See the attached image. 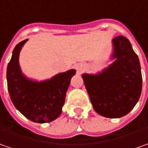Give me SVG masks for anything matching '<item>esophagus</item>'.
<instances>
[{"mask_svg": "<svg viewBox=\"0 0 148 148\" xmlns=\"http://www.w3.org/2000/svg\"><path fill=\"white\" fill-rule=\"evenodd\" d=\"M84 69H85V67H84V66H83V65H82V64H81V65H78V68H77V70H78V73H79V74H80L81 72H82V71H83V70H84Z\"/></svg>", "mask_w": 148, "mask_h": 148, "instance_id": "esophagus-1", "label": "esophagus"}]
</instances>
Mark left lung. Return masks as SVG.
Instances as JSON below:
<instances>
[{
    "instance_id": "left-lung-1",
    "label": "left lung",
    "mask_w": 148,
    "mask_h": 148,
    "mask_svg": "<svg viewBox=\"0 0 148 148\" xmlns=\"http://www.w3.org/2000/svg\"><path fill=\"white\" fill-rule=\"evenodd\" d=\"M113 63L102 73L82 75L85 87L97 113L118 118L129 113L142 91L140 63L129 40L116 36L112 40Z\"/></svg>"
}]
</instances>
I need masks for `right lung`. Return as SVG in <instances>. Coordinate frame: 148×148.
<instances>
[{
  "mask_svg": "<svg viewBox=\"0 0 148 148\" xmlns=\"http://www.w3.org/2000/svg\"><path fill=\"white\" fill-rule=\"evenodd\" d=\"M27 40L16 45L7 66V86L15 108L37 123L50 122L61 115L66 94L75 70L60 73L45 81L36 82L24 76L18 62L19 53Z\"/></svg>",
  "mask_w": 148,
  "mask_h": 148,
  "instance_id": "obj_1",
  "label": "right lung"
}]
</instances>
